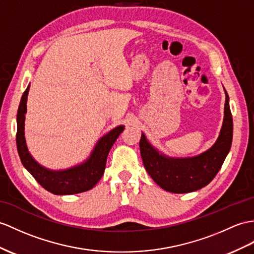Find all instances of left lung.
<instances>
[{"label":"left lung","mask_w":254,"mask_h":254,"mask_svg":"<svg viewBox=\"0 0 254 254\" xmlns=\"http://www.w3.org/2000/svg\"><path fill=\"white\" fill-rule=\"evenodd\" d=\"M225 95L224 121L219 138L211 148L198 156L168 158L160 155L142 133L139 144L144 167L153 180L165 190L178 194L197 190L211 182L221 169L233 140V117L226 91Z\"/></svg>","instance_id":"8db88e82"}]
</instances>
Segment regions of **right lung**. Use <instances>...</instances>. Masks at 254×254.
Wrapping results in <instances>:
<instances>
[{
  "instance_id": "1",
  "label": "right lung",
  "mask_w": 254,
  "mask_h": 254,
  "mask_svg": "<svg viewBox=\"0 0 254 254\" xmlns=\"http://www.w3.org/2000/svg\"><path fill=\"white\" fill-rule=\"evenodd\" d=\"M30 86L24 90L17 113L16 143L22 165L41 187L56 195H71L91 190L102 178L106 169L108 154L116 139L123 132L124 126H119L99 140L90 157L74 168L53 171L44 168L30 155L24 140V114L27 112V98Z\"/></svg>"
}]
</instances>
